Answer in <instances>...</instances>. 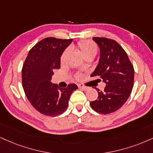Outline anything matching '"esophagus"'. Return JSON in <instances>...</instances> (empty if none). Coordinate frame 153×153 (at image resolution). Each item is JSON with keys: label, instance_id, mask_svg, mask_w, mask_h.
Returning <instances> with one entry per match:
<instances>
[{"label": "esophagus", "instance_id": "1", "mask_svg": "<svg viewBox=\"0 0 153 153\" xmlns=\"http://www.w3.org/2000/svg\"><path fill=\"white\" fill-rule=\"evenodd\" d=\"M78 86H79V88H81V89L84 90V91H86V90L88 89V87H87V86H84L83 84H79Z\"/></svg>", "mask_w": 153, "mask_h": 153}]
</instances>
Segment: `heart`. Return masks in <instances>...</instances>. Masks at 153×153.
<instances>
[{
    "instance_id": "1",
    "label": "heart",
    "mask_w": 153,
    "mask_h": 153,
    "mask_svg": "<svg viewBox=\"0 0 153 153\" xmlns=\"http://www.w3.org/2000/svg\"><path fill=\"white\" fill-rule=\"evenodd\" d=\"M78 48H79V50L82 52V55L84 56V58L87 57V56H95L96 54L97 53V45L93 42L89 40H84L81 41L78 43ZM69 52V50H66L65 52H63V54H62L61 56V60L62 61H64L65 59L66 56ZM79 77V76H78Z\"/></svg>"
}]
</instances>
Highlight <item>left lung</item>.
<instances>
[{"mask_svg": "<svg viewBox=\"0 0 153 153\" xmlns=\"http://www.w3.org/2000/svg\"><path fill=\"white\" fill-rule=\"evenodd\" d=\"M93 40L99 45L100 57L91 76L99 77L105 86L103 91L96 88L99 97L90 104L99 114H108L118 110L129 98L134 69L125 50L116 41L105 37H93Z\"/></svg>", "mask_w": 153, "mask_h": 153, "instance_id": "left-lung-1", "label": "left lung"}]
</instances>
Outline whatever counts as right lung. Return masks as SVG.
I'll use <instances>...</instances> for the list:
<instances>
[{"instance_id": "add662e5", "label": "right lung", "mask_w": 153, "mask_h": 153, "mask_svg": "<svg viewBox=\"0 0 153 153\" xmlns=\"http://www.w3.org/2000/svg\"><path fill=\"white\" fill-rule=\"evenodd\" d=\"M72 39L48 37L30 50L22 69L25 94L32 105L45 116H56L65 112L72 92L78 88L70 84L59 88L51 82L54 69L60 68V57Z\"/></svg>"}]
</instances>
